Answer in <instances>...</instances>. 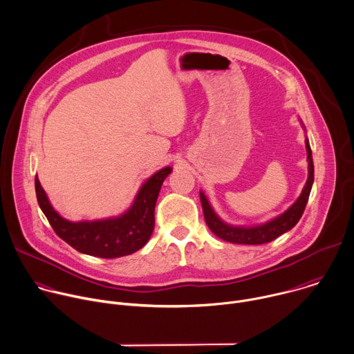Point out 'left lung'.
Instances as JSON below:
<instances>
[{
  "instance_id": "1",
  "label": "left lung",
  "mask_w": 354,
  "mask_h": 354,
  "mask_svg": "<svg viewBox=\"0 0 354 354\" xmlns=\"http://www.w3.org/2000/svg\"><path fill=\"white\" fill-rule=\"evenodd\" d=\"M300 122L306 131V127L301 120ZM306 149H307V162H308V177L300 196L293 202V205H290L283 212V214L277 215L276 218L265 223H259L254 226H236V225L226 223L219 218V215L214 210V207H212L203 191H199L205 222L207 227L212 230V233L216 234L219 239L225 241L234 243V244H265L292 230L303 216V212L308 202V196L314 183V162H313V153H311L307 136H306Z\"/></svg>"
}]
</instances>
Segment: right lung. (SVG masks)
<instances>
[{
	"label": "right lung",
	"instance_id": "add662e5",
	"mask_svg": "<svg viewBox=\"0 0 354 354\" xmlns=\"http://www.w3.org/2000/svg\"><path fill=\"white\" fill-rule=\"evenodd\" d=\"M166 166L139 187L132 205L124 214L97 221L69 222L50 203L37 174L35 178L36 196L55 234L77 251L99 257L120 258L142 248L155 229V206L163 181L171 173Z\"/></svg>",
	"mask_w": 354,
	"mask_h": 354
}]
</instances>
